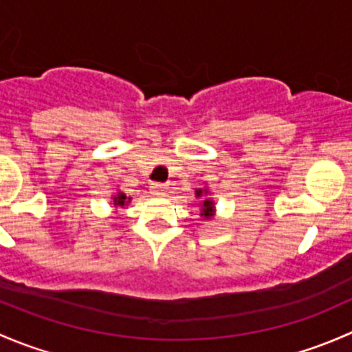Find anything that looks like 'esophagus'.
<instances>
[{
	"instance_id": "1",
	"label": "esophagus",
	"mask_w": 352,
	"mask_h": 352,
	"mask_svg": "<svg viewBox=\"0 0 352 352\" xmlns=\"http://www.w3.org/2000/svg\"><path fill=\"white\" fill-rule=\"evenodd\" d=\"M165 189H166L165 184H151V190H153V192H156V194L163 192Z\"/></svg>"
}]
</instances>
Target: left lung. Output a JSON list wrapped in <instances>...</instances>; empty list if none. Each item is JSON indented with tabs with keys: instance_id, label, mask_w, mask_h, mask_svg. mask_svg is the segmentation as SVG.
Instances as JSON below:
<instances>
[{
	"instance_id": "obj_1",
	"label": "left lung",
	"mask_w": 352,
	"mask_h": 352,
	"mask_svg": "<svg viewBox=\"0 0 352 352\" xmlns=\"http://www.w3.org/2000/svg\"><path fill=\"white\" fill-rule=\"evenodd\" d=\"M201 190H197V196H201ZM212 211H214V209H212V202L211 201H204V209H202V212H201V216H204V218H209V216L212 214Z\"/></svg>"
}]
</instances>
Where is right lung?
Returning <instances> with one entry per match:
<instances>
[{"mask_svg":"<svg viewBox=\"0 0 352 352\" xmlns=\"http://www.w3.org/2000/svg\"><path fill=\"white\" fill-rule=\"evenodd\" d=\"M124 202H126V196H124L122 192H120V194H117V197H113V204L124 206Z\"/></svg>","mask_w":352,"mask_h":352,"instance_id":"obj_1","label":"right lung"}]
</instances>
